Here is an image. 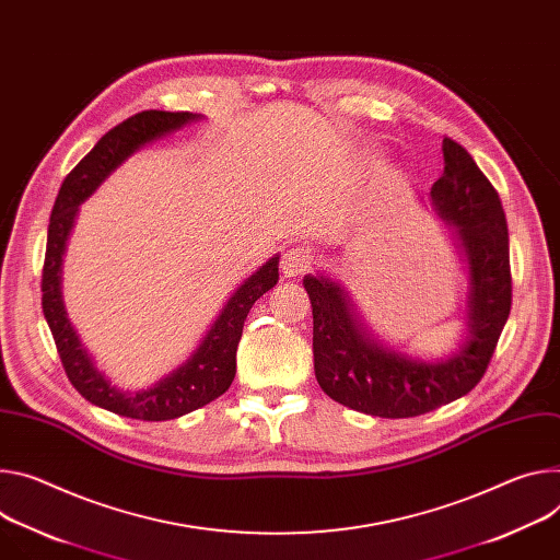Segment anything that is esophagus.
Instances as JSON below:
<instances>
[{
	"mask_svg": "<svg viewBox=\"0 0 560 560\" xmlns=\"http://www.w3.org/2000/svg\"><path fill=\"white\" fill-rule=\"evenodd\" d=\"M311 266H313V259H311V254L306 249L290 247V249L283 252V257H281V272H283V277L290 279V277L306 275L311 270Z\"/></svg>",
	"mask_w": 560,
	"mask_h": 560,
	"instance_id": "esophagus-1",
	"label": "esophagus"
}]
</instances>
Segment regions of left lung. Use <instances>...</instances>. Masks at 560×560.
<instances>
[{
  "label": "left lung",
  "mask_w": 560,
  "mask_h": 560,
  "mask_svg": "<svg viewBox=\"0 0 560 560\" xmlns=\"http://www.w3.org/2000/svg\"><path fill=\"white\" fill-rule=\"evenodd\" d=\"M444 174L431 187L435 214L453 230L467 264L465 341L438 362L375 339L348 292L326 275H306L313 303L315 375L328 397L377 418H416L467 395L485 375L512 308L510 232L498 191L469 151L442 140Z\"/></svg>",
  "instance_id": "8db88e82"
}]
</instances>
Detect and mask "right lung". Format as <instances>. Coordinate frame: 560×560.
<instances>
[{"label": "right lung", "instance_id": "1", "mask_svg": "<svg viewBox=\"0 0 560 560\" xmlns=\"http://www.w3.org/2000/svg\"><path fill=\"white\" fill-rule=\"evenodd\" d=\"M194 120H200V116L189 112H142L107 131L65 178L48 223L42 270V311L50 332H54L67 377L84 399L100 409L144 422L180 418L210 404L230 388L236 373V346L243 332V322L254 301L279 281V254H275L232 292L221 315L189 354V360L161 377L154 386L140 390H122L114 386L103 371H97L67 317L62 301V257L80 206L133 151Z\"/></svg>", "mask_w": 560, "mask_h": 560}]
</instances>
